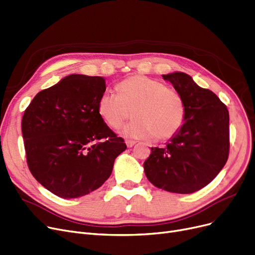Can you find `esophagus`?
I'll list each match as a JSON object with an SVG mask.
<instances>
[{"mask_svg": "<svg viewBox=\"0 0 255 255\" xmlns=\"http://www.w3.org/2000/svg\"><path fill=\"white\" fill-rule=\"evenodd\" d=\"M125 142H126V145H127L128 148H131V147H133L135 145V141L131 140V139H126Z\"/></svg>", "mask_w": 255, "mask_h": 255, "instance_id": "34e87169", "label": "esophagus"}]
</instances>
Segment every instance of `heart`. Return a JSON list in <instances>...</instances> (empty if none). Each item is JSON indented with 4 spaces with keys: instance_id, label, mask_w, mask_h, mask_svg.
I'll return each mask as SVG.
<instances>
[{
    "instance_id": "1",
    "label": "heart",
    "mask_w": 255,
    "mask_h": 255,
    "mask_svg": "<svg viewBox=\"0 0 255 255\" xmlns=\"http://www.w3.org/2000/svg\"><path fill=\"white\" fill-rule=\"evenodd\" d=\"M118 92L107 90L101 95L98 113L113 129L120 128L133 113L134 119L122 131L126 137L167 140L183 126L185 102L164 83L136 75L120 82Z\"/></svg>"
}]
</instances>
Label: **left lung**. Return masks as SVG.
I'll use <instances>...</instances> for the list:
<instances>
[{
  "mask_svg": "<svg viewBox=\"0 0 255 255\" xmlns=\"http://www.w3.org/2000/svg\"><path fill=\"white\" fill-rule=\"evenodd\" d=\"M185 102V122L163 148H151L143 162L149 181L164 191L191 194L220 173L229 155V114L226 105L207 88L181 72L162 75Z\"/></svg>",
  "mask_w": 255,
  "mask_h": 255,
  "instance_id": "obj_1",
  "label": "left lung"
}]
</instances>
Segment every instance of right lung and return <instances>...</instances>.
I'll list each match as a JSON object with an SVG mask.
<instances>
[{
  "mask_svg": "<svg viewBox=\"0 0 255 255\" xmlns=\"http://www.w3.org/2000/svg\"><path fill=\"white\" fill-rule=\"evenodd\" d=\"M105 79L73 74L39 92L21 120L29 170L48 191L78 198L100 187L127 146L99 116Z\"/></svg>",
  "mask_w": 255,
  "mask_h": 255,
  "instance_id": "right-lung-1",
  "label": "right lung"
}]
</instances>
